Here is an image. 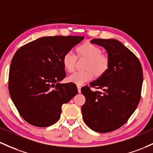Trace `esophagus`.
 <instances>
[{
    "label": "esophagus",
    "instance_id": "34e87169",
    "mask_svg": "<svg viewBox=\"0 0 153 153\" xmlns=\"http://www.w3.org/2000/svg\"><path fill=\"white\" fill-rule=\"evenodd\" d=\"M77 87H78V93H80L81 92V87H80V85H77Z\"/></svg>",
    "mask_w": 153,
    "mask_h": 153
}]
</instances>
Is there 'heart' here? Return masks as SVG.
<instances>
[{
  "label": "heart",
  "instance_id": "1",
  "mask_svg": "<svg viewBox=\"0 0 153 153\" xmlns=\"http://www.w3.org/2000/svg\"><path fill=\"white\" fill-rule=\"evenodd\" d=\"M77 56L78 57L87 59L85 65V71L75 72L68 78L72 83L80 85L93 79L94 74L100 77L107 73L110 68V60L107 54L102 53L101 48L91 43H84L76 48ZM77 56L72 51H68L62 57L63 66L67 71H74Z\"/></svg>",
  "mask_w": 153,
  "mask_h": 153
}]
</instances>
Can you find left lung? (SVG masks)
<instances>
[{
	"label": "left lung",
	"mask_w": 153,
	"mask_h": 153,
	"mask_svg": "<svg viewBox=\"0 0 153 153\" xmlns=\"http://www.w3.org/2000/svg\"><path fill=\"white\" fill-rule=\"evenodd\" d=\"M91 43L107 50L110 60L107 73L81 88L85 98L81 107L85 123L99 133L121 127L140 101L143 70L139 59L120 41L95 38ZM91 88L98 89L91 91Z\"/></svg>",
	"instance_id": "8db88e82"
}]
</instances>
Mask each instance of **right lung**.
<instances>
[{"label":"right lung","instance_id":"1","mask_svg":"<svg viewBox=\"0 0 153 153\" xmlns=\"http://www.w3.org/2000/svg\"><path fill=\"white\" fill-rule=\"evenodd\" d=\"M83 36L43 37L16 51L8 75V91L19 115L37 127L53 125L63 104L78 94L73 83H60L66 76L62 57Z\"/></svg>","mask_w":153,"mask_h":153}]
</instances>
